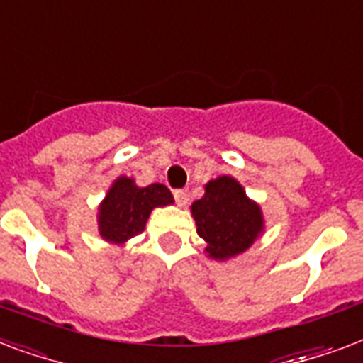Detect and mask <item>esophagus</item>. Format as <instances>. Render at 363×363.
<instances>
[{"label":"esophagus","mask_w":363,"mask_h":363,"mask_svg":"<svg viewBox=\"0 0 363 363\" xmlns=\"http://www.w3.org/2000/svg\"><path fill=\"white\" fill-rule=\"evenodd\" d=\"M174 199L178 202V206H185L189 202V191L187 189H176L174 191Z\"/></svg>","instance_id":"obj_1"}]
</instances>
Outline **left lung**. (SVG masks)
<instances>
[{"label":"left lung","instance_id":"obj_1","mask_svg":"<svg viewBox=\"0 0 363 363\" xmlns=\"http://www.w3.org/2000/svg\"><path fill=\"white\" fill-rule=\"evenodd\" d=\"M196 233L206 240V252L216 259L242 254L263 231L259 206L250 201L242 185L229 176L208 182L206 193L193 202Z\"/></svg>","mask_w":363,"mask_h":363}]
</instances>
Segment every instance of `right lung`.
I'll use <instances>...</instances> for the list:
<instances>
[{
  "instance_id": "obj_1",
  "label": "right lung",
  "mask_w": 363,
  "mask_h": 363,
  "mask_svg": "<svg viewBox=\"0 0 363 363\" xmlns=\"http://www.w3.org/2000/svg\"><path fill=\"white\" fill-rule=\"evenodd\" d=\"M172 193L161 184L136 187L128 178H119L100 206L98 227L106 240L121 244L145 229L151 210L172 204Z\"/></svg>"
}]
</instances>
